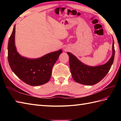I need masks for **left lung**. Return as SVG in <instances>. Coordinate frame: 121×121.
Here are the masks:
<instances>
[{
    "label": "left lung",
    "instance_id": "obj_1",
    "mask_svg": "<svg viewBox=\"0 0 121 121\" xmlns=\"http://www.w3.org/2000/svg\"><path fill=\"white\" fill-rule=\"evenodd\" d=\"M67 54L69 56V65L74 80L85 85H94L104 78L111 67L115 55L114 40L113 39L112 56L104 65L95 66L86 65L72 53L68 52Z\"/></svg>",
    "mask_w": 121,
    "mask_h": 121
}]
</instances>
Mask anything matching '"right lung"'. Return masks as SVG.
<instances>
[{"label":"right lung","mask_w":121,"mask_h":121,"mask_svg":"<svg viewBox=\"0 0 121 121\" xmlns=\"http://www.w3.org/2000/svg\"><path fill=\"white\" fill-rule=\"evenodd\" d=\"M15 34V25L8 45V59L12 72L29 85L36 86L47 83L51 78L53 66L62 52V49L48 53L38 58L25 57L17 51Z\"/></svg>","instance_id":"1"}]
</instances>
